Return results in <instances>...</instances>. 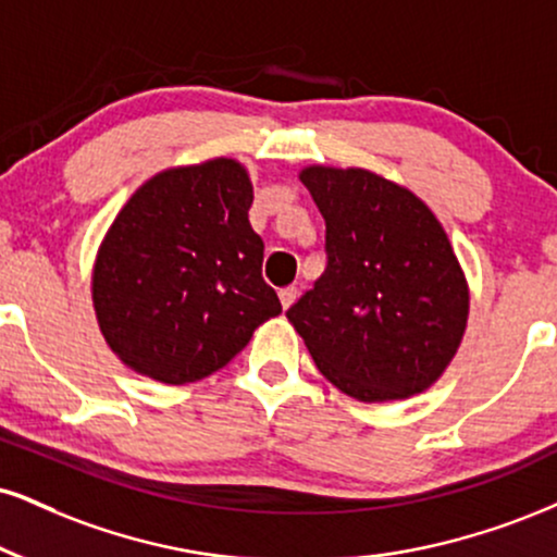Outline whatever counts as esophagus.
<instances>
[{"label": "esophagus", "instance_id": "34e87169", "mask_svg": "<svg viewBox=\"0 0 557 557\" xmlns=\"http://www.w3.org/2000/svg\"><path fill=\"white\" fill-rule=\"evenodd\" d=\"M296 298H298L296 287H283V290H280V304H283L285 311H287V308H290L293 304H296Z\"/></svg>", "mask_w": 557, "mask_h": 557}]
</instances>
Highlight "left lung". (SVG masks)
I'll list each match as a JSON object with an SVG mask.
<instances>
[{"instance_id":"8db88e82","label":"left lung","mask_w":557,"mask_h":557,"mask_svg":"<svg viewBox=\"0 0 557 557\" xmlns=\"http://www.w3.org/2000/svg\"><path fill=\"white\" fill-rule=\"evenodd\" d=\"M326 270L287 308L324 379L358 401L425 392L457 355L470 287L423 199L366 169L308 165Z\"/></svg>"}]
</instances>
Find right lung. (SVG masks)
<instances>
[{
  "instance_id": "obj_1",
  "label": "right lung",
  "mask_w": 557,
  "mask_h": 557,
  "mask_svg": "<svg viewBox=\"0 0 557 557\" xmlns=\"http://www.w3.org/2000/svg\"><path fill=\"white\" fill-rule=\"evenodd\" d=\"M253 186L233 158L160 171L119 210L92 267L100 334L124 366L191 384L283 311L261 280Z\"/></svg>"
}]
</instances>
